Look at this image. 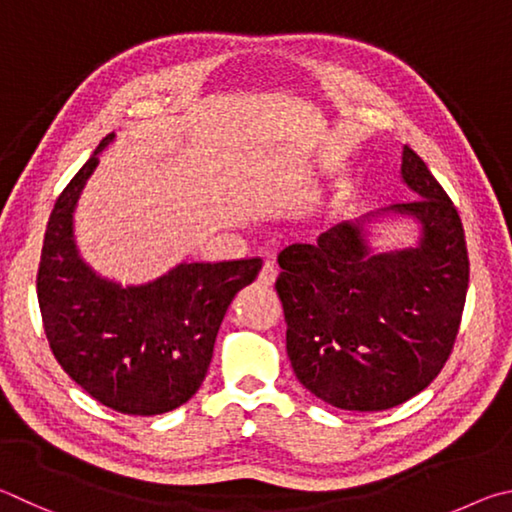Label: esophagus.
Returning <instances> with one entry per match:
<instances>
[{
  "label": "esophagus",
  "mask_w": 512,
  "mask_h": 512,
  "mask_svg": "<svg viewBox=\"0 0 512 512\" xmlns=\"http://www.w3.org/2000/svg\"><path fill=\"white\" fill-rule=\"evenodd\" d=\"M276 276H279V267H276L274 263H270V261H267V263L263 265V270H261V274H258V283H261V285H265V288H270V285H274V281H276Z\"/></svg>",
  "instance_id": "obj_1"
}]
</instances>
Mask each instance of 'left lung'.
<instances>
[{
    "label": "left lung",
    "mask_w": 512,
    "mask_h": 512,
    "mask_svg": "<svg viewBox=\"0 0 512 512\" xmlns=\"http://www.w3.org/2000/svg\"><path fill=\"white\" fill-rule=\"evenodd\" d=\"M402 179L420 195L391 211L423 222L416 249L369 254L360 224H337L317 245L279 254L276 292L294 375L346 411H382L414 398L450 357L470 281L461 215L414 150Z\"/></svg>",
    "instance_id": "left-lung-1"
}]
</instances>
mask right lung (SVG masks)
Segmentation results:
<instances>
[{"mask_svg":"<svg viewBox=\"0 0 512 512\" xmlns=\"http://www.w3.org/2000/svg\"><path fill=\"white\" fill-rule=\"evenodd\" d=\"M112 137L98 143L53 206L38 267V303L51 353L71 380L121 414L157 416L200 389L224 312L263 263H182L141 288L96 276L76 251L71 213Z\"/></svg>","mask_w":512,"mask_h":512,"instance_id":"right-lung-1","label":"right lung"}]
</instances>
